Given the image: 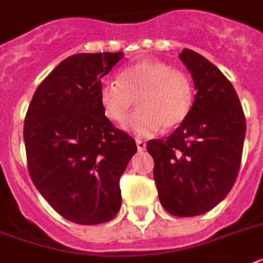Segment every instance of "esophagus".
<instances>
[{
	"instance_id": "esophagus-1",
	"label": "esophagus",
	"mask_w": 263,
	"mask_h": 263,
	"mask_svg": "<svg viewBox=\"0 0 263 263\" xmlns=\"http://www.w3.org/2000/svg\"><path fill=\"white\" fill-rule=\"evenodd\" d=\"M136 146H138L139 153H142V151L146 150V142H143V140H140V139L136 140Z\"/></svg>"
}]
</instances>
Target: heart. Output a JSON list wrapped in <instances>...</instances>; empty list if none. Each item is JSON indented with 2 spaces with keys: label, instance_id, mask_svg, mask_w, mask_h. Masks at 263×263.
I'll return each mask as SVG.
<instances>
[{
  "label": "heart",
  "instance_id": "obj_1",
  "mask_svg": "<svg viewBox=\"0 0 263 263\" xmlns=\"http://www.w3.org/2000/svg\"><path fill=\"white\" fill-rule=\"evenodd\" d=\"M193 82L186 72L167 63L142 59L121 70L119 82L105 81L100 102L105 116L123 124L131 109H139L125 123L139 136L154 135L159 128L170 131L186 120L193 106Z\"/></svg>",
  "mask_w": 263,
  "mask_h": 263
}]
</instances>
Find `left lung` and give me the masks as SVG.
<instances>
[{
  "label": "left lung",
  "instance_id": "obj_1",
  "mask_svg": "<svg viewBox=\"0 0 263 263\" xmlns=\"http://www.w3.org/2000/svg\"><path fill=\"white\" fill-rule=\"evenodd\" d=\"M196 96L172 135L151 139L154 180L162 206L174 216H197L216 206L234 186L242 161L246 119L232 83L192 50L180 54Z\"/></svg>",
  "mask_w": 263,
  "mask_h": 263
}]
</instances>
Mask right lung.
Here are the masks:
<instances>
[{
	"label": "right lung",
	"mask_w": 263,
	"mask_h": 263,
	"mask_svg": "<svg viewBox=\"0 0 263 263\" xmlns=\"http://www.w3.org/2000/svg\"><path fill=\"white\" fill-rule=\"evenodd\" d=\"M123 52L76 54L43 80L28 106V173L61 216L77 224L112 220L121 205L120 177L138 151L100 102L101 78Z\"/></svg>",
	"instance_id": "right-lung-1"
}]
</instances>
